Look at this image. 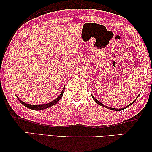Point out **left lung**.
I'll list each match as a JSON object with an SVG mask.
<instances>
[{"mask_svg": "<svg viewBox=\"0 0 152 152\" xmlns=\"http://www.w3.org/2000/svg\"><path fill=\"white\" fill-rule=\"evenodd\" d=\"M138 96H139V95H138ZM138 96L137 97V99L138 98ZM92 98H93V99H94V101H95V102H96V103H97V104H99V105H100V106H104V107H105V108H107V109H109L113 110V111H121V110H123V109H126V108H127V107H129V106H130L131 105H132V104H133V103H134V102H135V100H137V99H135V100H134V102H132V103H131V104H129V105H128V106H126V107L123 108V109H114V108H111V107H109V106H105V105H104V104H102V103H101V102H99V101H98V100H97V99H96L95 98H94V97L93 96H92Z\"/></svg>", "mask_w": 152, "mask_h": 152, "instance_id": "1", "label": "left lung"}]
</instances>
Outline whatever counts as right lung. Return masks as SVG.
Segmentation results:
<instances>
[{
	"mask_svg": "<svg viewBox=\"0 0 152 152\" xmlns=\"http://www.w3.org/2000/svg\"><path fill=\"white\" fill-rule=\"evenodd\" d=\"M64 89H65V88H63L61 93L60 95L58 96V97H57L56 99H55V100L52 101L50 103H48V104H38V105H32V104H26V103L22 102L21 100H20V99L18 98V97H17L18 99L19 100V102H20L21 104H23V106H25L26 107L28 108V109H33V110H36V111H40V110H43L45 109H47V108H49L50 106L55 105L56 104H57L59 100H60L61 99V97L63 96V94H64Z\"/></svg>",
	"mask_w": 152,
	"mask_h": 152,
	"instance_id": "right-lung-1",
	"label": "right lung"
}]
</instances>
